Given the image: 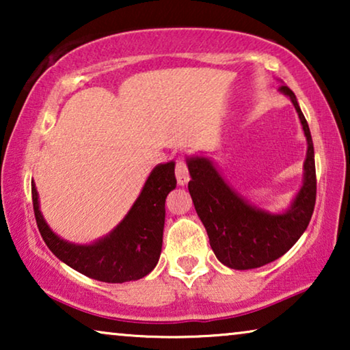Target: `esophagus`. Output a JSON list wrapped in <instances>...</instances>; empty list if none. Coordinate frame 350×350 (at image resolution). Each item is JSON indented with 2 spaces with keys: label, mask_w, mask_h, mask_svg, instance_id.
<instances>
[{
  "label": "esophagus",
  "mask_w": 350,
  "mask_h": 350,
  "mask_svg": "<svg viewBox=\"0 0 350 350\" xmlns=\"http://www.w3.org/2000/svg\"><path fill=\"white\" fill-rule=\"evenodd\" d=\"M175 174H176V181H178V185L183 186L189 181V170H188V164H186L185 157H178V159H176Z\"/></svg>",
  "instance_id": "1"
}]
</instances>
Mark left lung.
<instances>
[{"label":"left lung","mask_w":350,"mask_h":350,"mask_svg":"<svg viewBox=\"0 0 350 350\" xmlns=\"http://www.w3.org/2000/svg\"><path fill=\"white\" fill-rule=\"evenodd\" d=\"M293 102L308 138L304 185L285 213L271 215L252 207L224 183L212 162L205 157L188 161V189L196 212L207 229L210 247L224 266L231 269H255L285 255L306 231L314 213L317 196L314 145L310 131L295 94L282 85Z\"/></svg>","instance_id":"left-lung-1"}]
</instances>
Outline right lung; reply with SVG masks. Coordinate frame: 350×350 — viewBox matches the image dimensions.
I'll list each match as a JSON object with an SVG mask.
<instances>
[{
  "label": "right lung",
  "mask_w": 350,
  "mask_h": 350,
  "mask_svg": "<svg viewBox=\"0 0 350 350\" xmlns=\"http://www.w3.org/2000/svg\"><path fill=\"white\" fill-rule=\"evenodd\" d=\"M175 186L174 162L157 165L127 217L109 236L92 245L68 243L51 231L40 212L35 183H31L33 210L42 241L59 260L90 279L122 284L148 275L159 261L165 198Z\"/></svg>",
  "instance_id": "1"
}]
</instances>
